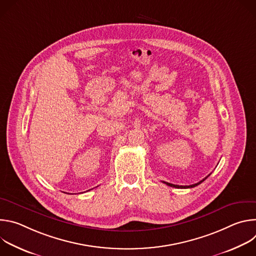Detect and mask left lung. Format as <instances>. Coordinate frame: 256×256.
<instances>
[{"label": "left lung", "mask_w": 256, "mask_h": 256, "mask_svg": "<svg viewBox=\"0 0 256 256\" xmlns=\"http://www.w3.org/2000/svg\"><path fill=\"white\" fill-rule=\"evenodd\" d=\"M208 177V176H206ZM206 177L204 178V179H202V180H200V182H198V184H192V186H176V184H168V182H165V181H163L165 184H167V186H171V188H194V186H198V184H200L202 182L204 181V180H206Z\"/></svg>", "instance_id": "obj_1"}]
</instances>
